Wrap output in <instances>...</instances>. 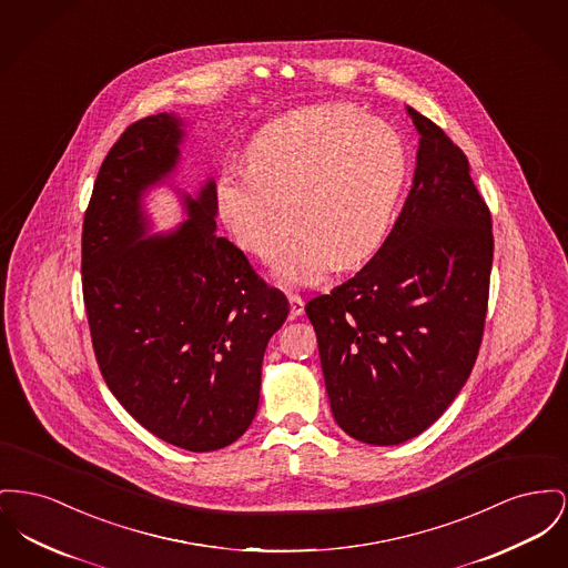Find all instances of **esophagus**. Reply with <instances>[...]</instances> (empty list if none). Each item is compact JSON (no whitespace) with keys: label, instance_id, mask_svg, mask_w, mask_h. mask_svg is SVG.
I'll return each mask as SVG.
<instances>
[{"label":"esophagus","instance_id":"1","mask_svg":"<svg viewBox=\"0 0 568 568\" xmlns=\"http://www.w3.org/2000/svg\"><path fill=\"white\" fill-rule=\"evenodd\" d=\"M287 301H290V317L292 320L301 317L302 313H304V301H302L301 296L298 294H290Z\"/></svg>","mask_w":568,"mask_h":568}]
</instances>
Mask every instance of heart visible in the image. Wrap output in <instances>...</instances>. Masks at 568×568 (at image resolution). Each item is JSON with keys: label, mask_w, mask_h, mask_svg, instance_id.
<instances>
[{"label": "heart", "mask_w": 568, "mask_h": 568, "mask_svg": "<svg viewBox=\"0 0 568 568\" xmlns=\"http://www.w3.org/2000/svg\"><path fill=\"white\" fill-rule=\"evenodd\" d=\"M248 168L223 169L214 197L235 244L274 264L287 287L322 283L334 267L358 266L388 234L405 182L400 134L352 104H315L253 136ZM295 221H291V216Z\"/></svg>", "instance_id": "obj_1"}]
</instances>
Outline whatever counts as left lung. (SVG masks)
Masks as SVG:
<instances>
[{"label":"left lung","mask_w":568,"mask_h":568,"mask_svg":"<svg viewBox=\"0 0 568 568\" xmlns=\"http://www.w3.org/2000/svg\"><path fill=\"white\" fill-rule=\"evenodd\" d=\"M393 232L356 276L306 302L336 425L393 446L455 400L483 341L494 262L491 214L469 163L429 118Z\"/></svg>","instance_id":"8db88e82"}]
</instances>
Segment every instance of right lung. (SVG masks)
I'll list each match as a JSON object with an SVG mask.
<instances>
[{
	"instance_id": "1",
	"label": "right lung",
	"mask_w": 568,
	"mask_h": 568,
	"mask_svg": "<svg viewBox=\"0 0 568 568\" xmlns=\"http://www.w3.org/2000/svg\"><path fill=\"white\" fill-rule=\"evenodd\" d=\"M186 122L131 124L102 161L83 219L81 272L94 354L122 407L191 453L234 444L257 414L270 336L287 298L216 232L214 180L180 193L186 221L150 235L143 197L180 161Z\"/></svg>"
}]
</instances>
